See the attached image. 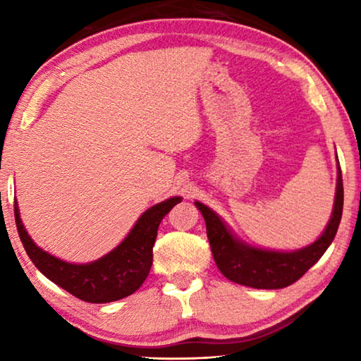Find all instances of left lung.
I'll return each mask as SVG.
<instances>
[{
    "mask_svg": "<svg viewBox=\"0 0 361 361\" xmlns=\"http://www.w3.org/2000/svg\"><path fill=\"white\" fill-rule=\"evenodd\" d=\"M342 205H344V188H342L341 166L338 162L334 207L331 219L323 234L309 247L296 252H274V250L256 248L240 242L215 212L204 204L195 202V207L205 219L213 259L223 276L234 283L259 290H279L295 283L322 258L338 232Z\"/></svg>",
    "mask_w": 361,
    "mask_h": 361,
    "instance_id": "left-lung-1",
    "label": "left lung"
}]
</instances>
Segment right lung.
<instances>
[{
    "instance_id": "obj_1",
    "label": "right lung",
    "mask_w": 361,
    "mask_h": 361,
    "mask_svg": "<svg viewBox=\"0 0 361 361\" xmlns=\"http://www.w3.org/2000/svg\"><path fill=\"white\" fill-rule=\"evenodd\" d=\"M178 202L181 197H170L151 207L113 252L87 264H71L36 247L23 228L16 200L14 216L23 248L39 272L73 296L85 302L103 304L130 296L143 285L152 266V245L159 224Z\"/></svg>"
}]
</instances>
